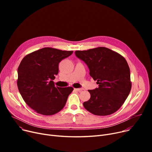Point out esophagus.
I'll return each instance as SVG.
<instances>
[{"mask_svg":"<svg viewBox=\"0 0 152 152\" xmlns=\"http://www.w3.org/2000/svg\"><path fill=\"white\" fill-rule=\"evenodd\" d=\"M74 90L76 91H77V92H81V91L83 90V89H81V88H75Z\"/></svg>","mask_w":152,"mask_h":152,"instance_id":"obj_1","label":"esophagus"}]
</instances>
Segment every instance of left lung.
<instances>
[{"instance_id": "left-lung-1", "label": "left lung", "mask_w": 152, "mask_h": 152, "mask_svg": "<svg viewBox=\"0 0 152 152\" xmlns=\"http://www.w3.org/2000/svg\"><path fill=\"white\" fill-rule=\"evenodd\" d=\"M76 56L84 61L98 88L89 90L90 99L83 103L90 113L98 116L113 114L123 105L130 93V69L126 59L108 48L99 47L77 50Z\"/></svg>"}]
</instances>
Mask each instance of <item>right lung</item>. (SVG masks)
Here are the masks:
<instances>
[{
	"label": "right lung",
	"instance_id": "add662e5",
	"mask_svg": "<svg viewBox=\"0 0 152 152\" xmlns=\"http://www.w3.org/2000/svg\"><path fill=\"white\" fill-rule=\"evenodd\" d=\"M73 51L45 47L28 54L18 68L17 86L26 104L37 113L49 116L65 107L72 87H55L59 63Z\"/></svg>",
	"mask_w": 152,
	"mask_h": 152
}]
</instances>
